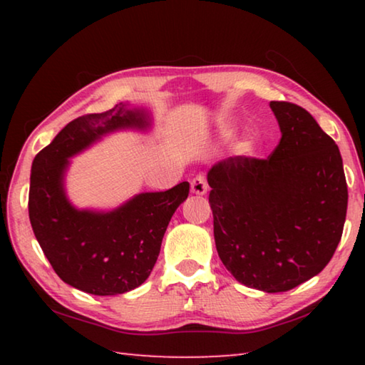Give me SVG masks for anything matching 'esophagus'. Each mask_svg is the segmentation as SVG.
<instances>
[{
    "label": "esophagus",
    "instance_id": "34e87169",
    "mask_svg": "<svg viewBox=\"0 0 365 365\" xmlns=\"http://www.w3.org/2000/svg\"><path fill=\"white\" fill-rule=\"evenodd\" d=\"M191 191L196 195H205L207 191V182H206V177L200 174L196 175L193 180H191Z\"/></svg>",
    "mask_w": 365,
    "mask_h": 365
}]
</instances>
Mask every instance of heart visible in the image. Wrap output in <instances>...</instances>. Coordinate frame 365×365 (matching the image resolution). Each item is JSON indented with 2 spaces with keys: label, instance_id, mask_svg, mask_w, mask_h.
Returning a JSON list of instances; mask_svg holds the SVG:
<instances>
[{
  "label": "heart",
  "instance_id": "b5f03b06",
  "mask_svg": "<svg viewBox=\"0 0 365 365\" xmlns=\"http://www.w3.org/2000/svg\"><path fill=\"white\" fill-rule=\"evenodd\" d=\"M224 135H225V137H232L233 132L228 130V128H227V130L224 132ZM251 150H252V143H251V141L246 140V141H243V143H240V151H242V153H250Z\"/></svg>",
  "mask_w": 365,
  "mask_h": 365
}]
</instances>
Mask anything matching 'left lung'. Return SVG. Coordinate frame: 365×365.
I'll use <instances>...</instances> for the list:
<instances>
[{
	"instance_id": "8db88e82",
	"label": "left lung",
	"mask_w": 365,
	"mask_h": 365,
	"mask_svg": "<svg viewBox=\"0 0 365 365\" xmlns=\"http://www.w3.org/2000/svg\"><path fill=\"white\" fill-rule=\"evenodd\" d=\"M282 138L267 159L209 170L220 261L240 283L282 293L322 272L341 240L348 185L335 141L304 108L272 101Z\"/></svg>"
}]
</instances>
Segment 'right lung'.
<instances>
[{
  "mask_svg": "<svg viewBox=\"0 0 365 365\" xmlns=\"http://www.w3.org/2000/svg\"><path fill=\"white\" fill-rule=\"evenodd\" d=\"M145 115L119 103L100 114H83L36 154L29 191L34 233L59 279L96 296L127 293L150 277L175 209L190 183L141 193L108 214L77 211L67 202L63 175L67 158L122 127H145Z\"/></svg>",
  "mask_w": 365,
  "mask_h": 365,
  "instance_id": "obj_1",
  "label": "right lung"
}]
</instances>
